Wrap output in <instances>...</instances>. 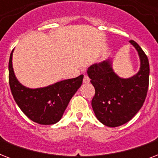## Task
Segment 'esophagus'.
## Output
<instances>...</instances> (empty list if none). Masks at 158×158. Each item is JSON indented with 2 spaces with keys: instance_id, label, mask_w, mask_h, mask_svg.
Returning a JSON list of instances; mask_svg holds the SVG:
<instances>
[{
  "instance_id": "obj_1",
  "label": "esophagus",
  "mask_w": 158,
  "mask_h": 158,
  "mask_svg": "<svg viewBox=\"0 0 158 158\" xmlns=\"http://www.w3.org/2000/svg\"><path fill=\"white\" fill-rule=\"evenodd\" d=\"M83 82H84V84H89V82H90V79H89V78L87 76V75H84V80H83Z\"/></svg>"
}]
</instances>
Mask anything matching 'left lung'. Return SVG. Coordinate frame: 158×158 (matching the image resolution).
I'll return each mask as SVG.
<instances>
[{"mask_svg":"<svg viewBox=\"0 0 158 158\" xmlns=\"http://www.w3.org/2000/svg\"><path fill=\"white\" fill-rule=\"evenodd\" d=\"M129 43L137 51L139 70L130 78H121L108 59L94 64L87 71L95 89L92 107L97 119L108 127H117L130 121L141 109L147 96L149 82V63L137 43Z\"/></svg>","mask_w":158,"mask_h":158,"instance_id":"1","label":"left lung"}]
</instances>
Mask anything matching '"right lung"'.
I'll list each match as a JSON object with an SVG mask.
<instances>
[{
	"instance_id": "add662e5",
	"label": "right lung",
	"mask_w": 158,
	"mask_h": 158,
	"mask_svg": "<svg viewBox=\"0 0 158 158\" xmlns=\"http://www.w3.org/2000/svg\"><path fill=\"white\" fill-rule=\"evenodd\" d=\"M13 52L9 60V83L15 101L31 120L40 125H54L61 119L70 99L80 88L84 75L30 89L16 78L12 64Z\"/></svg>"
}]
</instances>
